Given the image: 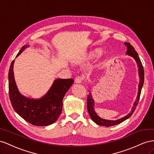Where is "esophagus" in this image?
<instances>
[{
  "mask_svg": "<svg viewBox=\"0 0 154 154\" xmlns=\"http://www.w3.org/2000/svg\"><path fill=\"white\" fill-rule=\"evenodd\" d=\"M75 82L76 84H80L82 82V78L81 77H76L75 80Z\"/></svg>",
  "mask_w": 154,
  "mask_h": 154,
  "instance_id": "34e87169",
  "label": "esophagus"
}]
</instances>
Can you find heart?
Listing matches in <instances>:
<instances>
[{
  "mask_svg": "<svg viewBox=\"0 0 154 154\" xmlns=\"http://www.w3.org/2000/svg\"><path fill=\"white\" fill-rule=\"evenodd\" d=\"M102 53V50L100 49H95L90 51L89 53H88V54L86 55V59H92L97 57L98 56L100 55V54ZM80 61H77L76 64H79Z\"/></svg>",
  "mask_w": 154,
  "mask_h": 154,
  "instance_id": "obj_1",
  "label": "heart"
}]
</instances>
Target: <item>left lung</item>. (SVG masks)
Returning a JSON list of instances; mask_svg holds the SVG:
<instances>
[{
    "label": "left lung",
    "mask_w": 154,
    "mask_h": 154,
    "mask_svg": "<svg viewBox=\"0 0 154 154\" xmlns=\"http://www.w3.org/2000/svg\"><path fill=\"white\" fill-rule=\"evenodd\" d=\"M125 45L127 48V51H126V55H128L129 56H131V57H133L136 63L137 64V67H138V71H139V83L138 85V93H137V99H136L134 103V105L132 108H131V109L130 112L126 115V116L122 117L119 119H117L116 121H112V120H107V119H104L100 117L96 113L95 109H94V100L92 98V95L90 91L89 95H88V98H87V109H88V112L89 115L94 122L97 125H100V126H104L106 127L109 126H112L116 125L118 124H120L121 122L125 121L127 119H128L131 115H132L133 113L134 112L135 109L137 106V104L139 100L140 97V92H141L142 88L143 86V83H144V69L143 66L141 63V61L140 60L139 57L137 54V53L136 52L134 48L130 45V44L128 42H125Z\"/></svg>",
    "instance_id": "8db88e82"
}]
</instances>
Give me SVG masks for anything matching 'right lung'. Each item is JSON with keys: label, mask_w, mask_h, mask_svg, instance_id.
I'll return each mask as SVG.
<instances>
[{"label": "right lung", "mask_w": 154, "mask_h": 154, "mask_svg": "<svg viewBox=\"0 0 154 154\" xmlns=\"http://www.w3.org/2000/svg\"><path fill=\"white\" fill-rule=\"evenodd\" d=\"M29 45L22 47L17 57ZM15 60L12 61L8 73L9 95L15 112L29 123L37 126L50 125L57 120L63 108V99L73 84L72 79H56L46 94L39 99L29 98L20 93L17 86L14 72Z\"/></svg>", "instance_id": "obj_1"}]
</instances>
